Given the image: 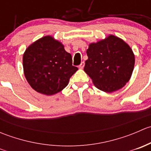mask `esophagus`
<instances>
[{
    "instance_id": "1",
    "label": "esophagus",
    "mask_w": 151,
    "mask_h": 151,
    "mask_svg": "<svg viewBox=\"0 0 151 151\" xmlns=\"http://www.w3.org/2000/svg\"><path fill=\"white\" fill-rule=\"evenodd\" d=\"M84 66H85V63H84V62H82V63H80V66H79V68H84Z\"/></svg>"
}]
</instances>
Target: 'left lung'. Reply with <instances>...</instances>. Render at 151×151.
Listing matches in <instances>:
<instances>
[{"instance_id": "obj_1", "label": "left lung", "mask_w": 151, "mask_h": 151, "mask_svg": "<svg viewBox=\"0 0 151 151\" xmlns=\"http://www.w3.org/2000/svg\"><path fill=\"white\" fill-rule=\"evenodd\" d=\"M84 71L97 88L111 93L128 83L134 66L130 47L120 38L110 35L104 40L92 43L86 51Z\"/></svg>"}]
</instances>
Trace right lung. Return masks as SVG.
I'll return each instance as SVG.
<instances>
[{"label":"right lung","mask_w":151,"mask_h":151,"mask_svg":"<svg viewBox=\"0 0 151 151\" xmlns=\"http://www.w3.org/2000/svg\"><path fill=\"white\" fill-rule=\"evenodd\" d=\"M24 74L32 88L45 95H53L68 85L78 68L72 66L70 53L61 43L45 36L30 45L23 55Z\"/></svg>","instance_id":"right-lung-1"}]
</instances>
